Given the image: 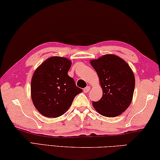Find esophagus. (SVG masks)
Here are the masks:
<instances>
[{
    "label": "esophagus",
    "mask_w": 160,
    "mask_h": 160,
    "mask_svg": "<svg viewBox=\"0 0 160 160\" xmlns=\"http://www.w3.org/2000/svg\"><path fill=\"white\" fill-rule=\"evenodd\" d=\"M90 87L89 86H88V87H86L85 88H84V89H83V91H84V92H85V93H88L89 90H90Z\"/></svg>",
    "instance_id": "1"
}]
</instances>
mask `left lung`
I'll return each mask as SVG.
<instances>
[{"instance_id":"obj_1","label":"left lung","mask_w":160,"mask_h":160,"mask_svg":"<svg viewBox=\"0 0 160 160\" xmlns=\"http://www.w3.org/2000/svg\"><path fill=\"white\" fill-rule=\"evenodd\" d=\"M90 63L97 72L103 89L102 97L92 101V105L101 115L117 117L132 102L135 87L133 72L125 61L116 55H104Z\"/></svg>"}]
</instances>
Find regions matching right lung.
Here are the masks:
<instances>
[{
  "label": "right lung",
  "instance_id": "add662e5",
  "mask_svg": "<svg viewBox=\"0 0 160 160\" xmlns=\"http://www.w3.org/2000/svg\"><path fill=\"white\" fill-rule=\"evenodd\" d=\"M71 66V62L66 58L52 57L34 72L31 85L32 101L45 117L57 118L64 114L75 97L82 92L68 75Z\"/></svg>",
  "mask_w": 160,
  "mask_h": 160
}]
</instances>
